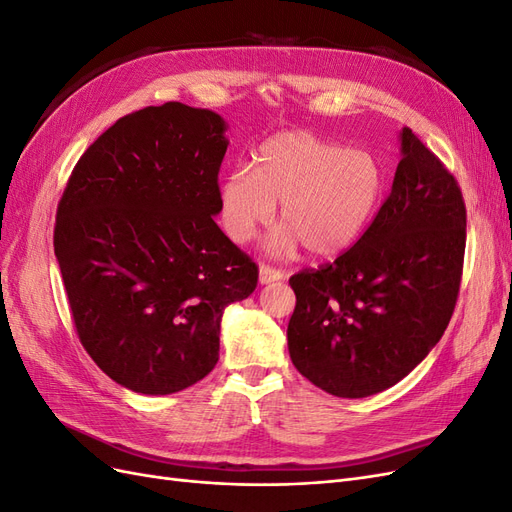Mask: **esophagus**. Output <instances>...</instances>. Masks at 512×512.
Wrapping results in <instances>:
<instances>
[{
	"instance_id": "obj_1",
	"label": "esophagus",
	"mask_w": 512,
	"mask_h": 512,
	"mask_svg": "<svg viewBox=\"0 0 512 512\" xmlns=\"http://www.w3.org/2000/svg\"><path fill=\"white\" fill-rule=\"evenodd\" d=\"M284 277V273L280 269H273L269 265H260V271H258V280L260 284H271V282H280Z\"/></svg>"
}]
</instances>
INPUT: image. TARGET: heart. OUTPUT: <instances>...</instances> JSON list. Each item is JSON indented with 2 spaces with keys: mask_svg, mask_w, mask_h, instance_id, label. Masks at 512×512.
I'll list each match as a JSON object with an SVG mask.
<instances>
[{
  "mask_svg": "<svg viewBox=\"0 0 512 512\" xmlns=\"http://www.w3.org/2000/svg\"><path fill=\"white\" fill-rule=\"evenodd\" d=\"M384 194V170L374 153L346 149L324 138L290 130L262 143L254 164L232 170L220 188V215L235 243L254 237L282 203V222L271 247L288 254L303 243L331 258L363 235Z\"/></svg>",
  "mask_w": 512,
  "mask_h": 512,
  "instance_id": "heart-1",
  "label": "heart"
}]
</instances>
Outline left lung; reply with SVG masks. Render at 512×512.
I'll return each instance as SVG.
<instances>
[{"instance_id":"left-lung-1","label":"left lung","mask_w":512,"mask_h":512,"mask_svg":"<svg viewBox=\"0 0 512 512\" xmlns=\"http://www.w3.org/2000/svg\"><path fill=\"white\" fill-rule=\"evenodd\" d=\"M466 205L455 177L410 128L374 222L329 265L290 277L288 352L335 397L376 395L440 342L457 303Z\"/></svg>"}]
</instances>
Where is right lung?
Masks as SVG:
<instances>
[{
    "label": "right lung",
    "mask_w": 512,
    "mask_h": 512,
    "mask_svg": "<svg viewBox=\"0 0 512 512\" xmlns=\"http://www.w3.org/2000/svg\"><path fill=\"white\" fill-rule=\"evenodd\" d=\"M224 132L207 108H141L89 145L59 200L53 245L76 333L134 393L203 380L224 309L258 284L256 262L213 220Z\"/></svg>",
    "instance_id": "obj_1"
}]
</instances>
